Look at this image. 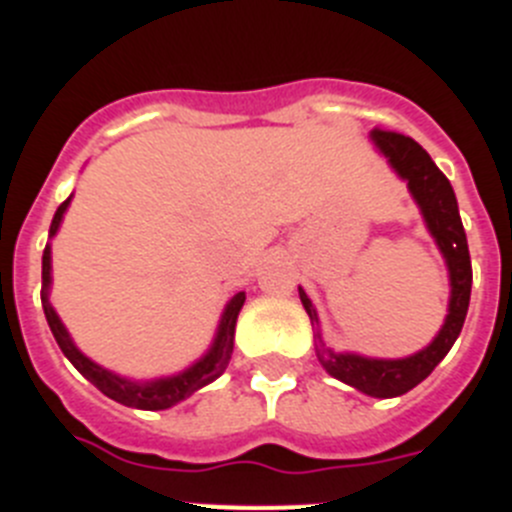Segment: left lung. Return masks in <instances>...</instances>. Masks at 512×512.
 Returning a JSON list of instances; mask_svg holds the SVG:
<instances>
[{
    "label": "left lung",
    "instance_id": "obj_1",
    "mask_svg": "<svg viewBox=\"0 0 512 512\" xmlns=\"http://www.w3.org/2000/svg\"><path fill=\"white\" fill-rule=\"evenodd\" d=\"M369 138H372L374 148L387 158L392 171L408 184L415 205L420 207L425 228L433 235V241L446 261L451 287L449 315L443 320L436 338L425 348H420L418 354L405 356V359H372V356L351 354V351H333L320 333L318 310L305 295V289H297H300L302 307L307 310L312 328H315V354L325 372L369 397H400L418 387L441 364L443 356L449 354L454 341L459 338L469 310V295H472V261H469L467 233L461 225L454 187L443 176V171L433 164V158L423 151V146H418L408 135L390 133V130H372Z\"/></svg>",
    "mask_w": 512,
    "mask_h": 512
}]
</instances>
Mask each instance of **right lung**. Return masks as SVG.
I'll list each match as a JSON object with an SVG mask.
<instances>
[{"label":"right lung","instance_id":"right-lung-1","mask_svg":"<svg viewBox=\"0 0 512 512\" xmlns=\"http://www.w3.org/2000/svg\"><path fill=\"white\" fill-rule=\"evenodd\" d=\"M71 205V197L63 202L61 207L53 215V223L48 235H56L58 228H61V220L66 215ZM51 243H45L43 251V289H40V300H43V312L45 320L51 325V333L56 338V343L61 346L63 356L71 361V364L79 369L89 382L97 387L102 395H107L110 400L120 402L125 408H138V410H169L174 408L176 402L187 400L194 392L202 390L205 384L215 382L220 374L228 369L230 356H233V338H235V320H238V312H241L243 302H246V292H235L233 297L225 305L223 315H220V323H217L215 338H212L207 354L200 356L192 366H187L184 372L171 374V377H158V379H146V382H138V379L120 377V374L110 372L99 366L97 361H92L89 356H84L76 348V343L71 341L69 330L61 323L58 312L53 310L51 305Z\"/></svg>","mask_w":512,"mask_h":512}]
</instances>
